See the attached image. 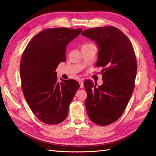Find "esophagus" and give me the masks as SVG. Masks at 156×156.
I'll use <instances>...</instances> for the list:
<instances>
[{
	"label": "esophagus",
	"mask_w": 156,
	"mask_h": 156,
	"mask_svg": "<svg viewBox=\"0 0 156 156\" xmlns=\"http://www.w3.org/2000/svg\"><path fill=\"white\" fill-rule=\"evenodd\" d=\"M79 84H80V88H83L84 87V83H83V82L82 81V80H80V81H79Z\"/></svg>",
	"instance_id": "esophagus-1"
}]
</instances>
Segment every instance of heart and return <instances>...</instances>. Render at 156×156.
<instances>
[{
  "mask_svg": "<svg viewBox=\"0 0 156 156\" xmlns=\"http://www.w3.org/2000/svg\"><path fill=\"white\" fill-rule=\"evenodd\" d=\"M90 45H93V44H83V46H82V47H88V46H90Z\"/></svg>",
  "mask_w": 156,
  "mask_h": 156,
  "instance_id": "obj_1",
  "label": "heart"
}]
</instances>
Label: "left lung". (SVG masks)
Returning <instances> with one entry per match:
<instances>
[{"label":"left lung","mask_w":156,"mask_h":156,"mask_svg":"<svg viewBox=\"0 0 156 156\" xmlns=\"http://www.w3.org/2000/svg\"><path fill=\"white\" fill-rule=\"evenodd\" d=\"M82 35L97 44L96 65L103 68L102 85L90 80L84 82L87 113L96 125H109L122 115L133 94L137 73L135 52L126 36L113 26L88 29Z\"/></svg>","instance_id":"8db88e82"}]
</instances>
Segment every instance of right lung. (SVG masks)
Wrapping results in <instances>:
<instances>
[{
  "label": "right lung",
  "instance_id": "1",
  "mask_svg": "<svg viewBox=\"0 0 156 156\" xmlns=\"http://www.w3.org/2000/svg\"><path fill=\"white\" fill-rule=\"evenodd\" d=\"M82 29H47L30 41L21 57L20 79L26 101L42 122L56 125L67 118L80 84L57 78L56 68L66 60V47Z\"/></svg>",
  "mask_w": 156,
  "mask_h": 156
}]
</instances>
